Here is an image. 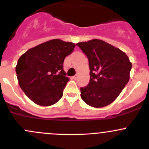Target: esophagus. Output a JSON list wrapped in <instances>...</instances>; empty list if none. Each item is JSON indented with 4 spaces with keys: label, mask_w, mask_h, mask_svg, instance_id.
<instances>
[{
    "label": "esophagus",
    "mask_w": 149,
    "mask_h": 149,
    "mask_svg": "<svg viewBox=\"0 0 149 149\" xmlns=\"http://www.w3.org/2000/svg\"><path fill=\"white\" fill-rule=\"evenodd\" d=\"M78 78H79V76H78V75H75L74 76H73V79H74V80H77Z\"/></svg>",
    "instance_id": "34e87169"
}]
</instances>
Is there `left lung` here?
Segmentation results:
<instances>
[{
	"label": "left lung",
	"instance_id": "obj_1",
	"mask_svg": "<svg viewBox=\"0 0 149 149\" xmlns=\"http://www.w3.org/2000/svg\"><path fill=\"white\" fill-rule=\"evenodd\" d=\"M88 60L90 81L81 87V97L89 106L103 107L119 96L130 79L132 64L118 48L101 40L76 44Z\"/></svg>",
	"mask_w": 149,
	"mask_h": 149
}]
</instances>
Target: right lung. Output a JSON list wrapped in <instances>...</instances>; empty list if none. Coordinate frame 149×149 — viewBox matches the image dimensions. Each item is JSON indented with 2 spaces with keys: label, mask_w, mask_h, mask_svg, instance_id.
<instances>
[{
  "label": "right lung",
  "mask_w": 149,
  "mask_h": 149,
  "mask_svg": "<svg viewBox=\"0 0 149 149\" xmlns=\"http://www.w3.org/2000/svg\"><path fill=\"white\" fill-rule=\"evenodd\" d=\"M75 46L55 39L31 48L19 58L16 76L21 88L31 101L50 106L61 99L69 81L63 70L64 60Z\"/></svg>",
  "instance_id": "1"
}]
</instances>
